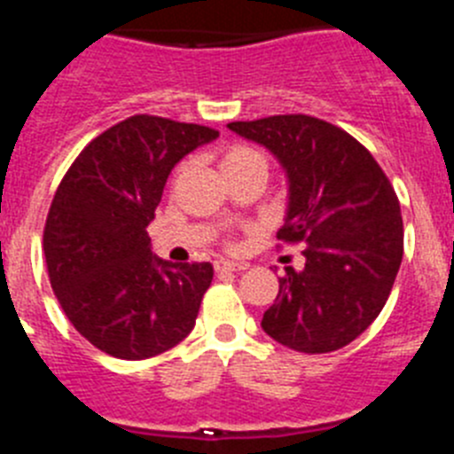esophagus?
<instances>
[{"label": "esophagus", "instance_id": "obj_1", "mask_svg": "<svg viewBox=\"0 0 454 454\" xmlns=\"http://www.w3.org/2000/svg\"><path fill=\"white\" fill-rule=\"evenodd\" d=\"M246 263H234V262H215V272H240L246 270Z\"/></svg>", "mask_w": 454, "mask_h": 454}]
</instances>
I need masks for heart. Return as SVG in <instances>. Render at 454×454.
Listing matches in <instances>:
<instances>
[{
	"label": "heart",
	"mask_w": 454,
	"mask_h": 454,
	"mask_svg": "<svg viewBox=\"0 0 454 454\" xmlns=\"http://www.w3.org/2000/svg\"><path fill=\"white\" fill-rule=\"evenodd\" d=\"M220 168L224 177L230 175H240V172H263L268 175V159L262 150L246 145V143H231L220 152ZM184 166L177 168V175Z\"/></svg>",
	"instance_id": "heart-1"
}]
</instances>
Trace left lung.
I'll return each mask as SVG.
<instances>
[{"label": "left lung", "instance_id": "left-lung-1", "mask_svg": "<svg viewBox=\"0 0 454 454\" xmlns=\"http://www.w3.org/2000/svg\"><path fill=\"white\" fill-rule=\"evenodd\" d=\"M230 129L279 159L291 198L277 247L304 243V268L279 277L263 332L307 355L348 346L380 316L403 262L391 182L359 140L314 115H270Z\"/></svg>", "mask_w": 454, "mask_h": 454}]
</instances>
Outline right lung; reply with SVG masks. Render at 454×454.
<instances>
[{
    "label": "right lung",
    "instance_id": "right-lung-1",
    "mask_svg": "<svg viewBox=\"0 0 454 454\" xmlns=\"http://www.w3.org/2000/svg\"><path fill=\"white\" fill-rule=\"evenodd\" d=\"M218 131L138 114L92 138L67 168L47 214L43 250L74 330L118 359H150L191 334L214 266L170 263L147 224L179 159Z\"/></svg>",
    "mask_w": 454,
    "mask_h": 454
}]
</instances>
